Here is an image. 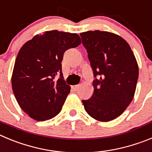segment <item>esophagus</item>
<instances>
[{"instance_id": "34e87169", "label": "esophagus", "mask_w": 152, "mask_h": 152, "mask_svg": "<svg viewBox=\"0 0 152 152\" xmlns=\"http://www.w3.org/2000/svg\"><path fill=\"white\" fill-rule=\"evenodd\" d=\"M79 85H74V86H71V88H72V89H73V91H76V90L79 88Z\"/></svg>"}]
</instances>
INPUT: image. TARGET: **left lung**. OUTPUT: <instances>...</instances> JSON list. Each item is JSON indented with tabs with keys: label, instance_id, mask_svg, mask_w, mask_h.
<instances>
[{
	"label": "left lung",
	"instance_id": "left-lung-1",
	"mask_svg": "<svg viewBox=\"0 0 152 152\" xmlns=\"http://www.w3.org/2000/svg\"><path fill=\"white\" fill-rule=\"evenodd\" d=\"M80 36L95 78L92 95L82 102L92 118L108 122L121 115L133 99L139 78L137 61L120 35L95 30Z\"/></svg>",
	"mask_w": 152,
	"mask_h": 152
}]
</instances>
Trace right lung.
Returning a JSON list of instances; mask_svg holds the SVG:
<instances>
[{"label":"right lung","mask_w":152,"mask_h":152,"mask_svg":"<svg viewBox=\"0 0 152 152\" xmlns=\"http://www.w3.org/2000/svg\"><path fill=\"white\" fill-rule=\"evenodd\" d=\"M80 44L78 34L52 30L35 35L22 46L11 83L16 101L28 117L45 121L61 112L70 91L61 71L64 54ZM57 75L60 78L56 80Z\"/></svg>","instance_id":"1"}]
</instances>
